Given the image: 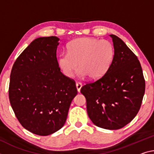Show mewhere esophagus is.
Here are the masks:
<instances>
[{
    "label": "esophagus",
    "instance_id": "obj_1",
    "mask_svg": "<svg viewBox=\"0 0 154 154\" xmlns=\"http://www.w3.org/2000/svg\"><path fill=\"white\" fill-rule=\"evenodd\" d=\"M76 87H77V91L79 92H80V90H81L82 87V84L80 82H77L76 83Z\"/></svg>",
    "mask_w": 154,
    "mask_h": 154
}]
</instances>
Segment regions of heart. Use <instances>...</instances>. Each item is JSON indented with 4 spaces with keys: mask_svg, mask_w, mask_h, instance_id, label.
I'll return each instance as SVG.
<instances>
[{
    "mask_svg": "<svg viewBox=\"0 0 154 154\" xmlns=\"http://www.w3.org/2000/svg\"><path fill=\"white\" fill-rule=\"evenodd\" d=\"M114 57V48L109 41L80 38L68 44L67 53L58 56L57 64L68 77L73 76L79 66V75L97 79L108 71Z\"/></svg>",
    "mask_w": 154,
    "mask_h": 154,
    "instance_id": "obj_1",
    "label": "heart"
}]
</instances>
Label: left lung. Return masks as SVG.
<instances>
[{
  "mask_svg": "<svg viewBox=\"0 0 154 154\" xmlns=\"http://www.w3.org/2000/svg\"><path fill=\"white\" fill-rule=\"evenodd\" d=\"M114 57L109 69L99 79L81 88L87 112L94 125L119 130L138 114L145 90V81L137 56L121 38L110 35Z\"/></svg>",
  "mask_w": 154,
  "mask_h": 154,
  "instance_id": "obj_1",
  "label": "left lung"
}]
</instances>
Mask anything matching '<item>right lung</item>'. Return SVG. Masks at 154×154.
Masks as SVG:
<instances>
[{"label": "right lung", "mask_w": 154, "mask_h": 154, "mask_svg": "<svg viewBox=\"0 0 154 154\" xmlns=\"http://www.w3.org/2000/svg\"><path fill=\"white\" fill-rule=\"evenodd\" d=\"M56 36L34 40L12 67L9 99L18 121L26 130L48 136L64 126L72 100L77 94L75 82L60 71Z\"/></svg>", "instance_id": "right-lung-1"}]
</instances>
